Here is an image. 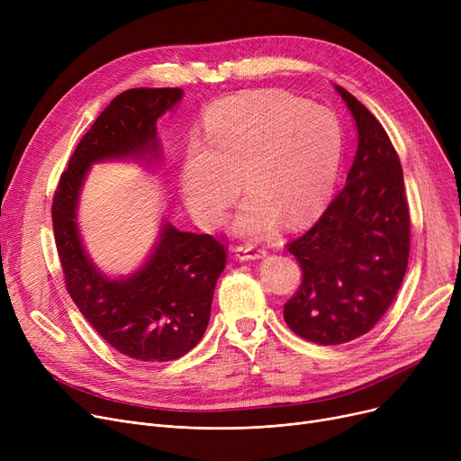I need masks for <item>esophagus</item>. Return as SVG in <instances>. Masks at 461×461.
Returning <instances> with one entry per match:
<instances>
[{"label":"esophagus","mask_w":461,"mask_h":461,"mask_svg":"<svg viewBox=\"0 0 461 461\" xmlns=\"http://www.w3.org/2000/svg\"><path fill=\"white\" fill-rule=\"evenodd\" d=\"M237 259L240 261H250V259H259V258H265V249L259 247V245H243V247H235L233 249Z\"/></svg>","instance_id":"1"}]
</instances>
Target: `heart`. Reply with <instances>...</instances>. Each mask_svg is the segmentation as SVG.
<instances>
[{
  "mask_svg": "<svg viewBox=\"0 0 461 461\" xmlns=\"http://www.w3.org/2000/svg\"><path fill=\"white\" fill-rule=\"evenodd\" d=\"M344 151L332 112L282 91H250L216 103L205 115V141L185 151L179 188L202 226H218L239 194L250 192L233 230L271 231L284 221L303 224L329 200Z\"/></svg>",
  "mask_w": 461,
  "mask_h": 461,
  "instance_id": "1",
  "label": "heart"
}]
</instances>
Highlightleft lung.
<instances>
[{"mask_svg": "<svg viewBox=\"0 0 461 461\" xmlns=\"http://www.w3.org/2000/svg\"><path fill=\"white\" fill-rule=\"evenodd\" d=\"M358 134L346 186L320 221L287 245L303 284L284 304L287 327L320 346L366 334L393 304L409 259L411 222L403 172L372 112L340 86Z\"/></svg>", "mask_w": 461, "mask_h": 461, "instance_id": "1", "label": "left lung"}]
</instances>
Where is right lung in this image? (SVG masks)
Instances as JSON below:
<instances>
[{"label":"right lung","instance_id":"obj_1","mask_svg":"<svg viewBox=\"0 0 461 461\" xmlns=\"http://www.w3.org/2000/svg\"><path fill=\"white\" fill-rule=\"evenodd\" d=\"M181 99L179 87H138L117 95L72 153L52 205L68 295L113 349L145 362L176 360L202 340L214 285L226 267V249L207 233L181 231L164 218L141 267L110 278L86 252L78 202L93 164L136 160L149 166L160 160L157 121Z\"/></svg>","mask_w":461,"mask_h":461}]
</instances>
